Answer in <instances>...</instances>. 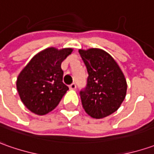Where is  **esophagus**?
I'll list each match as a JSON object with an SVG mask.
<instances>
[{"label": "esophagus", "instance_id": "obj_1", "mask_svg": "<svg viewBox=\"0 0 154 154\" xmlns=\"http://www.w3.org/2000/svg\"><path fill=\"white\" fill-rule=\"evenodd\" d=\"M69 87H70L71 89H76V88H77V85H76V83H75V82H73V83H72Z\"/></svg>", "mask_w": 154, "mask_h": 154}]
</instances>
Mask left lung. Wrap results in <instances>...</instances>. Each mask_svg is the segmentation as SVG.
I'll return each mask as SVG.
<instances>
[{
	"label": "left lung",
	"instance_id": "obj_1",
	"mask_svg": "<svg viewBox=\"0 0 154 154\" xmlns=\"http://www.w3.org/2000/svg\"><path fill=\"white\" fill-rule=\"evenodd\" d=\"M88 77L80 90L82 107L94 119H103L119 108L126 95L125 76L106 52L90 48L79 50Z\"/></svg>",
	"mask_w": 154,
	"mask_h": 154
}]
</instances>
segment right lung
Segmentation results:
<instances>
[{"label": "right lung", "instance_id": "right-lung-1", "mask_svg": "<svg viewBox=\"0 0 154 154\" xmlns=\"http://www.w3.org/2000/svg\"><path fill=\"white\" fill-rule=\"evenodd\" d=\"M72 52V48H48L35 55L20 72L17 89L30 112L45 115L59 105L69 89L63 82L61 63Z\"/></svg>", "mask_w": 154, "mask_h": 154}]
</instances>
